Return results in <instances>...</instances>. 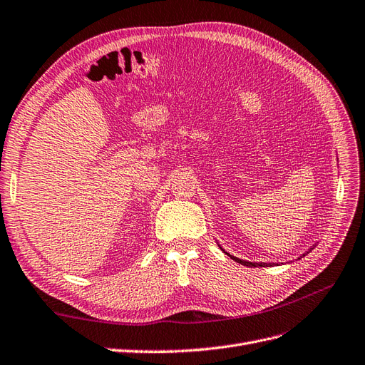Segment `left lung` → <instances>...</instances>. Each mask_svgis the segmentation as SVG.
<instances>
[{"label":"left lung","mask_w":365,"mask_h":365,"mask_svg":"<svg viewBox=\"0 0 365 365\" xmlns=\"http://www.w3.org/2000/svg\"><path fill=\"white\" fill-rule=\"evenodd\" d=\"M217 245H219V244H217ZM219 248H220V250H222V251H224V252L227 254V256H228V257H231V259H233L235 262H237V263H240V264H244V267H252V268H256V267H271V264H274V263H267V262H248V260H244V259H239V257H235V256H231V254H228V252H227V251H225V250H224L222 247H220V245H219ZM314 248H315V245H312V247H311V248H309V250H307L306 252H303V254H302V256H300V257H298L297 260H300L302 257H304V256H306V254H309V252H311V251H312Z\"/></svg>","instance_id":"left-lung-1"}]
</instances>
